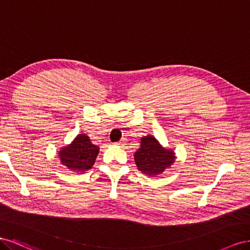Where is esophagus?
<instances>
[{"label": "esophagus", "instance_id": "34e87169", "mask_svg": "<svg viewBox=\"0 0 250 250\" xmlns=\"http://www.w3.org/2000/svg\"><path fill=\"white\" fill-rule=\"evenodd\" d=\"M121 144H123V142H121V141H119V142H117V144H116V145H117V146H120Z\"/></svg>", "mask_w": 250, "mask_h": 250}]
</instances>
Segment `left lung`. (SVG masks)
<instances>
[{
  "label": "left lung",
  "mask_w": 250,
  "mask_h": 250,
  "mask_svg": "<svg viewBox=\"0 0 250 250\" xmlns=\"http://www.w3.org/2000/svg\"><path fill=\"white\" fill-rule=\"evenodd\" d=\"M137 168L142 174L157 177L175 163L176 156L172 148L163 147L152 135L141 137L140 147L134 154Z\"/></svg>",
  "instance_id": "obj_1"
}]
</instances>
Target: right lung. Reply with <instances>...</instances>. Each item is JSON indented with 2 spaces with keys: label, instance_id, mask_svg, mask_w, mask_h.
Here are the masks:
<instances>
[{
  "label": "right lung",
  "instance_id": "obj_1",
  "mask_svg": "<svg viewBox=\"0 0 250 250\" xmlns=\"http://www.w3.org/2000/svg\"><path fill=\"white\" fill-rule=\"evenodd\" d=\"M99 147L85 134H78L70 145L59 151L61 163L76 173H84L95 163Z\"/></svg>",
  "mask_w": 250,
  "mask_h": 250
}]
</instances>
